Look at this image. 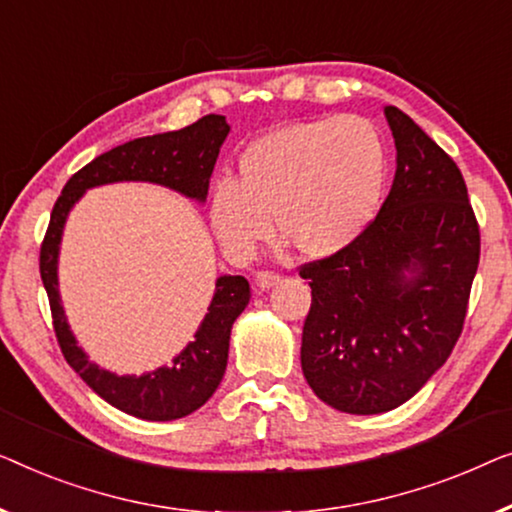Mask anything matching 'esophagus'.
I'll use <instances>...</instances> for the list:
<instances>
[{"label":"esophagus","mask_w":512,"mask_h":512,"mask_svg":"<svg viewBox=\"0 0 512 512\" xmlns=\"http://www.w3.org/2000/svg\"><path fill=\"white\" fill-rule=\"evenodd\" d=\"M280 280H283V276H280V273H273V271H257L255 273V283L259 290H269V287L278 285Z\"/></svg>","instance_id":"1"}]
</instances>
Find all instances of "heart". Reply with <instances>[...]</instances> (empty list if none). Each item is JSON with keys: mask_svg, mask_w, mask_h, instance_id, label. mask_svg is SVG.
Returning a JSON list of instances; mask_svg holds the SVG:
<instances>
[{"mask_svg": "<svg viewBox=\"0 0 512 512\" xmlns=\"http://www.w3.org/2000/svg\"><path fill=\"white\" fill-rule=\"evenodd\" d=\"M387 146L369 120L325 115L273 129L243 150L234 181L211 194V225L227 253L250 257L273 232L325 259L362 236L383 206Z\"/></svg>", "mask_w": 512, "mask_h": 512, "instance_id": "1", "label": "heart"}]
</instances>
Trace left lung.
Masks as SVG:
<instances>
[{"label":"left lung","instance_id":"left-lung-1","mask_svg":"<svg viewBox=\"0 0 512 512\" xmlns=\"http://www.w3.org/2000/svg\"><path fill=\"white\" fill-rule=\"evenodd\" d=\"M397 174L376 220L341 253L301 266L313 304L301 369L327 406L378 415L445 364L462 334L480 229L462 171L397 106H385Z\"/></svg>","mask_w":512,"mask_h":512}]
</instances>
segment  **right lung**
I'll return each instance as SVG.
<instances>
[{"instance_id":"obj_1","label":"right lung","mask_w":512,"mask_h":512,"mask_svg":"<svg viewBox=\"0 0 512 512\" xmlns=\"http://www.w3.org/2000/svg\"><path fill=\"white\" fill-rule=\"evenodd\" d=\"M229 127L225 115H204L178 132L143 136L99 155L69 178L57 197L46 239L41 243L39 269L48 292L50 313L57 343L67 364L99 397L122 413L150 422H169L194 413L218 390L227 369L232 325L250 301V285L243 276H220L208 313L190 341L169 366L118 376L90 362L88 352L78 345L64 315L57 283V259L69 211L90 187L111 183H155L183 197L204 204L215 160L225 143Z\"/></svg>"}]
</instances>
